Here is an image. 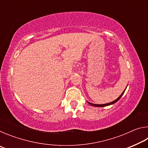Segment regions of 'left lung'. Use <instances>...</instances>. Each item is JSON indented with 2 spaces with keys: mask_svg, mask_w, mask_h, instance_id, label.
Returning <instances> with one entry per match:
<instances>
[{
  "mask_svg": "<svg viewBox=\"0 0 148 148\" xmlns=\"http://www.w3.org/2000/svg\"><path fill=\"white\" fill-rule=\"evenodd\" d=\"M125 91L122 92V94L120 95V96L118 97V98H117L116 100H115L114 101H112V102H109V103H107V104H92V103H91V102H88V103L89 104H91V106H96V107H103V106H109V105H111V104H114V103H116V102H117L119 101V100L121 99V96L123 95V94L124 93V92H125Z\"/></svg>",
  "mask_w": 148,
  "mask_h": 148,
  "instance_id": "obj_1",
  "label": "left lung"
}]
</instances>
